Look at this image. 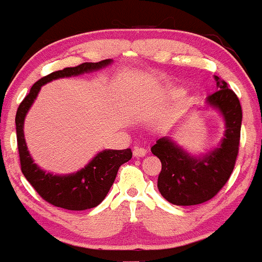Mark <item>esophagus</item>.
I'll use <instances>...</instances> for the list:
<instances>
[{
    "instance_id": "obj_1",
    "label": "esophagus",
    "mask_w": 262,
    "mask_h": 262,
    "mask_svg": "<svg viewBox=\"0 0 262 262\" xmlns=\"http://www.w3.org/2000/svg\"><path fill=\"white\" fill-rule=\"evenodd\" d=\"M133 154L135 158H141V156H145L146 154V149L141 148V146H135L133 150Z\"/></svg>"
}]
</instances>
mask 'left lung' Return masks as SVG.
Returning a JSON list of instances; mask_svg holds the SVG:
<instances>
[{
	"mask_svg": "<svg viewBox=\"0 0 262 262\" xmlns=\"http://www.w3.org/2000/svg\"><path fill=\"white\" fill-rule=\"evenodd\" d=\"M207 98L224 116L227 130L221 146L202 159L189 156L167 138L156 141L151 152L161 161L158 188L176 206H194L212 200L223 188L235 166L240 144L243 111L240 101L224 80Z\"/></svg>",
	"mask_w": 262,
	"mask_h": 262,
	"instance_id": "left-lung-1",
	"label": "left lung"
}]
</instances>
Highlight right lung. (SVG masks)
I'll return each mask as SVG.
<instances>
[{
  "label": "right lung",
  "instance_id": "1",
  "mask_svg": "<svg viewBox=\"0 0 262 262\" xmlns=\"http://www.w3.org/2000/svg\"><path fill=\"white\" fill-rule=\"evenodd\" d=\"M110 62V59L98 62H83L75 68H65L41 77L32 86L17 110L16 130L20 170L39 196L55 207L69 210H85L98 206L112 187L121 165L130 160L133 152L130 149L104 150L79 172L68 176H54L33 164L23 134L25 117L44 83L59 77H70L97 70Z\"/></svg>",
  "mask_w": 262,
  "mask_h": 262
}]
</instances>
